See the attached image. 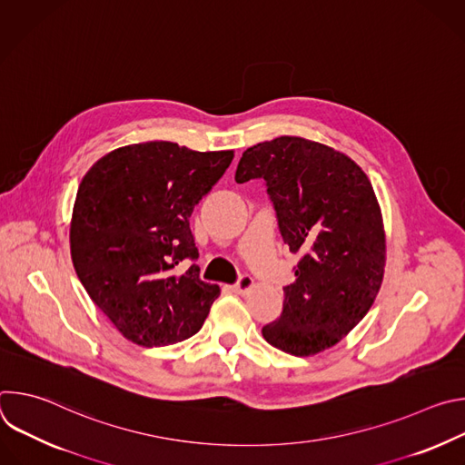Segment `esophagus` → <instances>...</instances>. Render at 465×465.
I'll return each instance as SVG.
<instances>
[{"label":"esophagus","instance_id":"obj_1","mask_svg":"<svg viewBox=\"0 0 465 465\" xmlns=\"http://www.w3.org/2000/svg\"><path fill=\"white\" fill-rule=\"evenodd\" d=\"M255 283H253V280L250 278V276H241L239 280H237V283L233 285V291L237 292V294H244V292H248L252 287H253Z\"/></svg>","mask_w":465,"mask_h":465}]
</instances>
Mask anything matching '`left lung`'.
I'll return each mask as SVG.
<instances>
[{
  "instance_id": "8db88e82",
  "label": "left lung",
  "mask_w": 465,
  "mask_h": 465,
  "mask_svg": "<svg viewBox=\"0 0 465 465\" xmlns=\"http://www.w3.org/2000/svg\"><path fill=\"white\" fill-rule=\"evenodd\" d=\"M264 180L280 233L300 255L271 346L309 357L341 342L370 311L384 274L381 208L364 171L327 145L282 136L242 153L235 182Z\"/></svg>"
}]
</instances>
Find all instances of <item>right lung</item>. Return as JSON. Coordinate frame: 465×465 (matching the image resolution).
Returning <instances> with one entry per match:
<instances>
[{"label":"right lung","mask_w":465,"mask_h":465,"mask_svg":"<svg viewBox=\"0 0 465 465\" xmlns=\"http://www.w3.org/2000/svg\"><path fill=\"white\" fill-rule=\"evenodd\" d=\"M233 151L198 153L171 142L126 145L84 174L72 215L75 272L94 303L143 348L182 342L203 327L219 285L198 267L189 217L221 180Z\"/></svg>","instance_id":"right-lung-1"}]
</instances>
